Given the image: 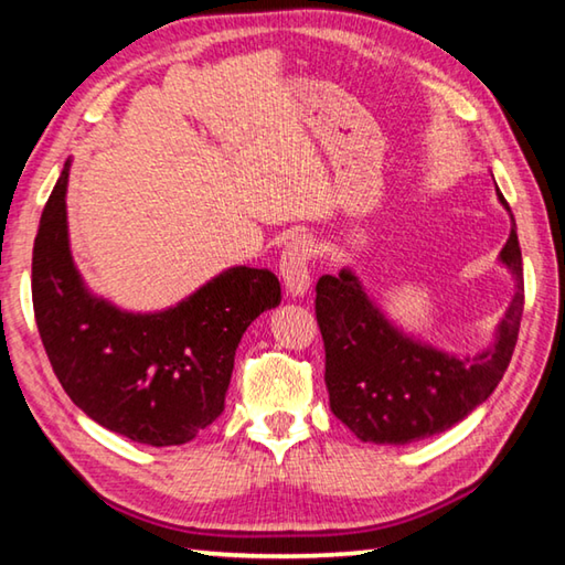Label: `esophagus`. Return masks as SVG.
<instances>
[{"mask_svg":"<svg viewBox=\"0 0 565 565\" xmlns=\"http://www.w3.org/2000/svg\"><path fill=\"white\" fill-rule=\"evenodd\" d=\"M311 259L313 242L309 236H291L281 252V279L286 284V294L303 296L311 286Z\"/></svg>","mask_w":565,"mask_h":565,"instance_id":"esophagus-1","label":"esophagus"}]
</instances>
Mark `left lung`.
I'll return each mask as SVG.
<instances>
[{
    "label": "left lung",
    "mask_w": 565,
    "mask_h": 565,
    "mask_svg": "<svg viewBox=\"0 0 565 565\" xmlns=\"http://www.w3.org/2000/svg\"><path fill=\"white\" fill-rule=\"evenodd\" d=\"M495 194L509 209L499 186ZM499 259L513 274L515 294L495 329L493 347L476 356H456L406 337L369 299L351 269L321 276L317 321L327 349L323 381L333 416L353 436L394 446L420 441L463 420L493 394L511 363L523 313V259L515 222Z\"/></svg>",
    "instance_id": "8db88e82"
}]
</instances>
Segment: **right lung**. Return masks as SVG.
<instances>
[{"instance_id": "add662e5", "label": "right lung", "mask_w": 565, "mask_h": 565, "mask_svg": "<svg viewBox=\"0 0 565 565\" xmlns=\"http://www.w3.org/2000/svg\"><path fill=\"white\" fill-rule=\"evenodd\" d=\"M70 161L34 238L32 301L46 356L76 406L99 426L147 446H179L222 416L236 347L281 301L269 269L234 266L157 313L121 311L76 271L66 184Z\"/></svg>"}]
</instances>
